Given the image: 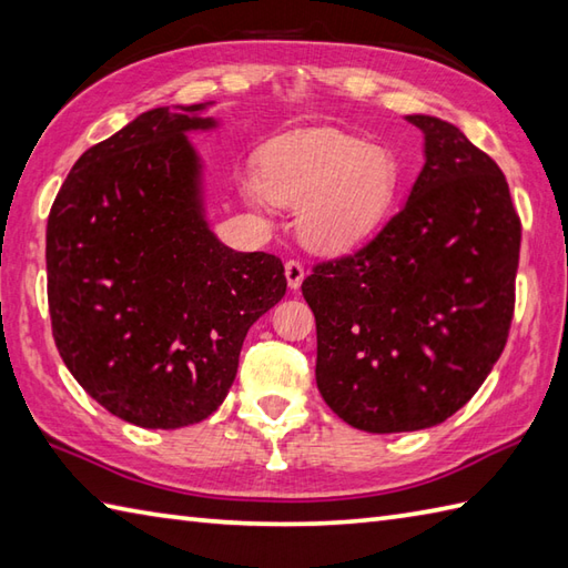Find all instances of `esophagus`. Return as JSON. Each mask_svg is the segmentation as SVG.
<instances>
[{
	"mask_svg": "<svg viewBox=\"0 0 568 568\" xmlns=\"http://www.w3.org/2000/svg\"><path fill=\"white\" fill-rule=\"evenodd\" d=\"M284 274H286V282H288V288H296L301 286V282H304V264H301L298 260H288L284 264Z\"/></svg>",
	"mask_w": 568,
	"mask_h": 568,
	"instance_id": "34e87169",
	"label": "esophagus"
}]
</instances>
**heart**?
Instances as JSON below:
<instances>
[{
    "mask_svg": "<svg viewBox=\"0 0 568 568\" xmlns=\"http://www.w3.org/2000/svg\"><path fill=\"white\" fill-rule=\"evenodd\" d=\"M399 186L397 159L367 139L314 132L282 139L262 156V186L247 183L252 205L298 207V235L318 252H345L375 235Z\"/></svg>",
    "mask_w": 568,
    "mask_h": 568,
    "instance_id": "b5f03b06",
    "label": "heart"
}]
</instances>
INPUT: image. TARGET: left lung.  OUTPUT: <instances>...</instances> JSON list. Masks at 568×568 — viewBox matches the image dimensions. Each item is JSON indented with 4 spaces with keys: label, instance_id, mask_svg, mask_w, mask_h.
<instances>
[{
    "label": "left lung",
    "instance_id": "left-lung-1",
    "mask_svg": "<svg viewBox=\"0 0 568 568\" xmlns=\"http://www.w3.org/2000/svg\"><path fill=\"white\" fill-rule=\"evenodd\" d=\"M424 166L402 211L304 284L316 316V385L369 434L446 422L490 375L515 308L523 225L495 161L458 126L407 114Z\"/></svg>",
    "mask_w": 568,
    "mask_h": 568
}]
</instances>
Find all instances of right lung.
<instances>
[{
  "instance_id": "obj_1",
  "label": "right lung",
  "mask_w": 568,
  "mask_h": 568,
  "mask_svg": "<svg viewBox=\"0 0 568 568\" xmlns=\"http://www.w3.org/2000/svg\"><path fill=\"white\" fill-rule=\"evenodd\" d=\"M213 102L154 108L90 146L45 227L55 348L88 395L142 429L207 419L250 326L286 294L284 264L223 245L189 134Z\"/></svg>"
}]
</instances>
